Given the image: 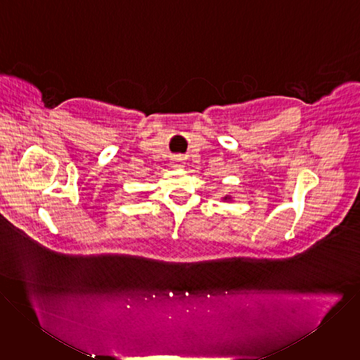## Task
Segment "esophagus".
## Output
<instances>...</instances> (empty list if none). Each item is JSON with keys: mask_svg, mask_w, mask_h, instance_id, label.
Masks as SVG:
<instances>
[{"mask_svg": "<svg viewBox=\"0 0 360 360\" xmlns=\"http://www.w3.org/2000/svg\"><path fill=\"white\" fill-rule=\"evenodd\" d=\"M175 168H182L184 167V158L182 157H176L174 160V164H172Z\"/></svg>", "mask_w": 360, "mask_h": 360, "instance_id": "esophagus-1", "label": "esophagus"}]
</instances>
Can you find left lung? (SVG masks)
<instances>
[{"instance_id": "obj_1", "label": "left lung", "mask_w": 360, "mask_h": 360, "mask_svg": "<svg viewBox=\"0 0 360 360\" xmlns=\"http://www.w3.org/2000/svg\"><path fill=\"white\" fill-rule=\"evenodd\" d=\"M229 199H231V196H229V195H226V196L224 198V200H229Z\"/></svg>"}]
</instances>
